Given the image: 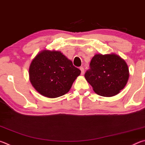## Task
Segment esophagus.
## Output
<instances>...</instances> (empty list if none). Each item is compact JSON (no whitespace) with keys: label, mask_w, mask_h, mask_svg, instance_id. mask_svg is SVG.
I'll return each mask as SVG.
<instances>
[{"label":"esophagus","mask_w":145,"mask_h":145,"mask_svg":"<svg viewBox=\"0 0 145 145\" xmlns=\"http://www.w3.org/2000/svg\"><path fill=\"white\" fill-rule=\"evenodd\" d=\"M80 70L81 71V75H84V68L82 67H80Z\"/></svg>","instance_id":"esophagus-1"}]
</instances>
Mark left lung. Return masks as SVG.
Instances as JSON below:
<instances>
[{
    "instance_id": "8db88e82",
    "label": "left lung",
    "mask_w": 145,
    "mask_h": 145,
    "mask_svg": "<svg viewBox=\"0 0 145 145\" xmlns=\"http://www.w3.org/2000/svg\"><path fill=\"white\" fill-rule=\"evenodd\" d=\"M86 71L85 78L99 96L112 97L124 88L129 73L128 66L115 54H96Z\"/></svg>"
}]
</instances>
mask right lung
<instances>
[{
	"instance_id": "obj_1",
	"label": "right lung",
	"mask_w": 145,
	"mask_h": 145,
	"mask_svg": "<svg viewBox=\"0 0 145 145\" xmlns=\"http://www.w3.org/2000/svg\"><path fill=\"white\" fill-rule=\"evenodd\" d=\"M80 70L61 52L44 50L29 68L31 84L42 95L55 98L67 93Z\"/></svg>"
}]
</instances>
